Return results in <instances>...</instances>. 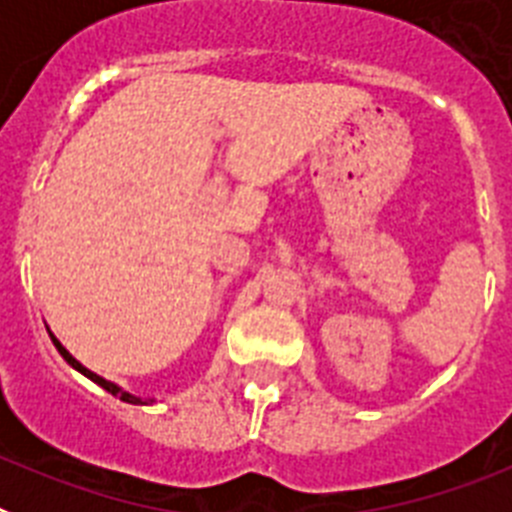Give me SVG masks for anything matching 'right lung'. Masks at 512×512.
Here are the masks:
<instances>
[{
    "label": "right lung",
    "instance_id": "add662e5",
    "mask_svg": "<svg viewBox=\"0 0 512 512\" xmlns=\"http://www.w3.org/2000/svg\"><path fill=\"white\" fill-rule=\"evenodd\" d=\"M48 333H51V330H48ZM51 341H53V346L58 348V354H61L63 359H66V364H69V366H74L76 372H79V374H84V377H87V379H92L94 384H99V387H102V390H107V392H110V395L120 397L122 402H130V405H151V402H156V400H146V397H138V395H133V392L122 390L120 384H115V382H110V379H104V377H99V374H94L92 369H87V366L81 364L79 359H74V356L69 354V348L63 346V343L58 341V338L53 336V333H51Z\"/></svg>",
    "mask_w": 512,
    "mask_h": 512
}]
</instances>
